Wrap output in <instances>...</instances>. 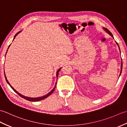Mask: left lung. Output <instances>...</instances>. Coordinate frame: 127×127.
<instances>
[{
    "instance_id": "1",
    "label": "left lung",
    "mask_w": 127,
    "mask_h": 127,
    "mask_svg": "<svg viewBox=\"0 0 127 127\" xmlns=\"http://www.w3.org/2000/svg\"><path fill=\"white\" fill-rule=\"evenodd\" d=\"M104 30L106 31L107 33H108L109 34H110V35H111L113 38H114V36H113V35H112V33H111V32H110L108 29H106V28H104ZM116 42V44H117V45L118 46V47H119V49H120V47H119V45H118V43L117 42ZM121 60H122V59H121ZM122 66H123V64H122V63H121V72H120V75H121V72H122Z\"/></svg>"
}]
</instances>
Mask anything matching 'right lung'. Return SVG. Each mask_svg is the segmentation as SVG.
<instances>
[{
	"label": "right lung",
	"mask_w": 127,
	"mask_h": 127,
	"mask_svg": "<svg viewBox=\"0 0 127 127\" xmlns=\"http://www.w3.org/2000/svg\"><path fill=\"white\" fill-rule=\"evenodd\" d=\"M21 31H20V32H18L17 33H16V35H15V36H14V38H13V39H14L15 37H16V36H17V35L18 34V33H20V32H21ZM10 45L9 46V47H8V48H9V47H10ZM8 48H7V50H8ZM7 51H6V52H7ZM61 68H60V69H59L58 70H57V73H56V76H57V79L58 78V73H59V71H60V70H61ZM4 75H5V80H6V82H7V83H8V84L9 85V86H10L11 87V88L12 89V90L14 91L15 92L17 93V94H18V95H20L21 97H22V98H24V99H26V100H28V101H40V100H43V99H45V98H46L47 97H48V96L49 95H50L51 94H52V93H53V92L55 91V88H56V83H57V82H56V85H55V87L53 88V90L51 91L50 92H49L48 93V94H46V95H44V96H40V97H37V98H31V97H27V96H24V95H22V94H21L20 93H18L17 91H16L14 88H13L11 86V85L10 84V83L9 82V81H7V78H6V76H5V72H4Z\"/></svg>",
	"instance_id": "right-lung-1"
}]
</instances>
